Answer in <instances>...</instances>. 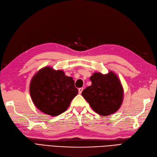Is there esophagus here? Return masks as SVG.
I'll use <instances>...</instances> for the list:
<instances>
[{
	"label": "esophagus",
	"instance_id": "esophagus-1",
	"mask_svg": "<svg viewBox=\"0 0 157 157\" xmlns=\"http://www.w3.org/2000/svg\"><path fill=\"white\" fill-rule=\"evenodd\" d=\"M83 90V87H81V88H79L78 89V91H79V94H81L82 93V91Z\"/></svg>",
	"mask_w": 157,
	"mask_h": 157
}]
</instances>
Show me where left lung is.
Returning a JSON list of instances; mask_svg holds the SVG:
<instances>
[{
    "label": "left lung",
    "mask_w": 157,
    "mask_h": 157,
    "mask_svg": "<svg viewBox=\"0 0 157 157\" xmlns=\"http://www.w3.org/2000/svg\"><path fill=\"white\" fill-rule=\"evenodd\" d=\"M91 85L82 95L94 111L103 116L115 113L121 106L124 92L117 75L110 71L107 74L95 72L90 77Z\"/></svg>",
    "instance_id": "left-lung-1"
}]
</instances>
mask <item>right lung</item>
Returning a JSON list of instances; mask_svg holds the SVG:
<instances>
[{"mask_svg": "<svg viewBox=\"0 0 157 157\" xmlns=\"http://www.w3.org/2000/svg\"><path fill=\"white\" fill-rule=\"evenodd\" d=\"M30 94L40 111L48 115L57 116L67 110L78 90L71 77L66 75L62 70L46 66L32 78Z\"/></svg>", "mask_w": 157, "mask_h": 157, "instance_id": "obj_1", "label": "right lung"}]
</instances>
